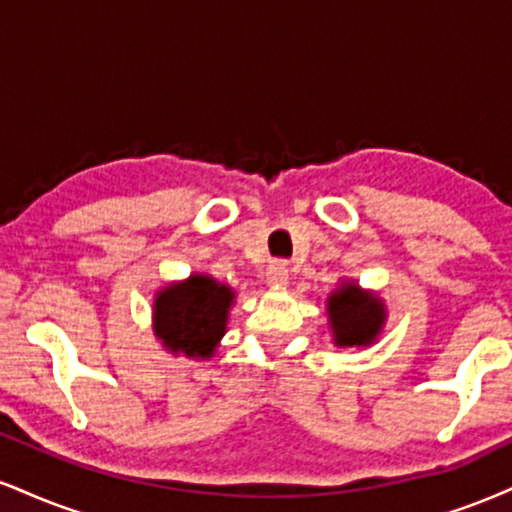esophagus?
<instances>
[{"mask_svg":"<svg viewBox=\"0 0 512 512\" xmlns=\"http://www.w3.org/2000/svg\"><path fill=\"white\" fill-rule=\"evenodd\" d=\"M267 283L272 286H286L288 283V269L283 262H272L267 267Z\"/></svg>","mask_w":512,"mask_h":512,"instance_id":"1","label":"esophagus"}]
</instances>
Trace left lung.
<instances>
[{"label": "left lung", "instance_id": "1", "mask_svg": "<svg viewBox=\"0 0 512 512\" xmlns=\"http://www.w3.org/2000/svg\"><path fill=\"white\" fill-rule=\"evenodd\" d=\"M329 322L338 346H367L384 324V307L355 283H346L329 298Z\"/></svg>", "mask_w": 512, "mask_h": 512}]
</instances>
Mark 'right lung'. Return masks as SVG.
Here are the masks:
<instances>
[{
  "mask_svg": "<svg viewBox=\"0 0 512 512\" xmlns=\"http://www.w3.org/2000/svg\"><path fill=\"white\" fill-rule=\"evenodd\" d=\"M233 293L209 276H190L186 283L164 288L155 300V331L169 350L190 357H209L226 331Z\"/></svg>",
  "mask_w": 512,
  "mask_h": 512,
  "instance_id": "obj_1",
  "label": "right lung"
}]
</instances>
